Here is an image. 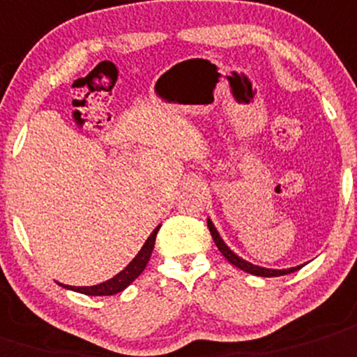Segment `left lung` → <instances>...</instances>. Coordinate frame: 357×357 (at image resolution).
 Returning <instances> with one entry per match:
<instances>
[{
    "label": "left lung",
    "mask_w": 357,
    "mask_h": 357,
    "mask_svg": "<svg viewBox=\"0 0 357 357\" xmlns=\"http://www.w3.org/2000/svg\"><path fill=\"white\" fill-rule=\"evenodd\" d=\"M207 227H209V231H211V235H213L214 244L218 245V249L221 251V255H223L225 258L231 263V265H235L237 268H241V271L248 272V274L259 275V278H279V275H288V274H291V272L300 271V268L303 266V265H296V266H291V268H282V271H279V268H265V266L252 265V263L245 261L244 258H241L237 252H234L227 244H225V241L221 238L220 231L216 230V227H214V223L211 221V218H207Z\"/></svg>",
    "instance_id": "obj_1"
}]
</instances>
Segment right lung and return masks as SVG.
Wrapping results in <instances>:
<instances>
[{"label": "right lung", "mask_w": 357, "mask_h": 357, "mask_svg": "<svg viewBox=\"0 0 357 357\" xmlns=\"http://www.w3.org/2000/svg\"><path fill=\"white\" fill-rule=\"evenodd\" d=\"M158 228H160V225L151 231L150 237H148L146 242L143 244V248H141L139 252L132 258V261H130L122 272L113 275V278L108 279V281L96 286H68V284H61V282H59V286H62L64 289H71V291L83 293V295H89V296H112V295H116V293L123 291V289L129 288V286L139 278L141 272L146 268V263L150 261L151 251H153L155 248V237H157Z\"/></svg>", "instance_id": "1"}]
</instances>
